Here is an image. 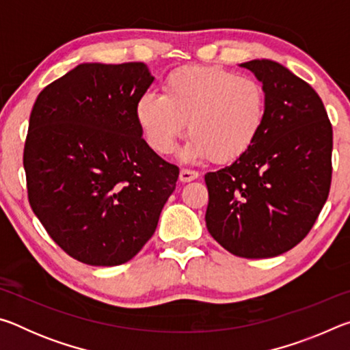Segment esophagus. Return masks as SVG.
I'll return each mask as SVG.
<instances>
[{
  "label": "esophagus",
  "mask_w": 350,
  "mask_h": 350,
  "mask_svg": "<svg viewBox=\"0 0 350 350\" xmlns=\"http://www.w3.org/2000/svg\"><path fill=\"white\" fill-rule=\"evenodd\" d=\"M199 173L194 170H180V174H179V180L180 182H191L194 179H198Z\"/></svg>",
  "instance_id": "obj_1"
}]
</instances>
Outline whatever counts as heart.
Segmentation results:
<instances>
[{"label": "heart", "mask_w": 350, "mask_h": 350, "mask_svg": "<svg viewBox=\"0 0 350 350\" xmlns=\"http://www.w3.org/2000/svg\"><path fill=\"white\" fill-rule=\"evenodd\" d=\"M135 122L152 151L168 154L188 123L191 134L180 161L232 162L245 154L269 117L264 85L217 66H185L171 72L162 96L144 94L135 103Z\"/></svg>", "instance_id": "obj_1"}]
</instances>
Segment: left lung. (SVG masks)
<instances>
[{
  "instance_id": "left-lung-1",
  "label": "left lung",
  "mask_w": 350,
  "mask_h": 350,
  "mask_svg": "<svg viewBox=\"0 0 350 350\" xmlns=\"http://www.w3.org/2000/svg\"><path fill=\"white\" fill-rule=\"evenodd\" d=\"M262 83L269 117L245 154L205 174V222L225 250L273 258L303 241L327 200L332 125L313 88L271 60L241 63Z\"/></svg>"
}]
</instances>
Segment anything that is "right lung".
Returning <instances> with one entry per match:
<instances>
[{"instance_id":"1","label":"right lung","mask_w":350,"mask_h":350,"mask_svg":"<svg viewBox=\"0 0 350 350\" xmlns=\"http://www.w3.org/2000/svg\"><path fill=\"white\" fill-rule=\"evenodd\" d=\"M152 81L145 63H81L35 100L23 157L29 202L80 262L133 259L174 191L179 168L148 146L134 116Z\"/></svg>"}]
</instances>
